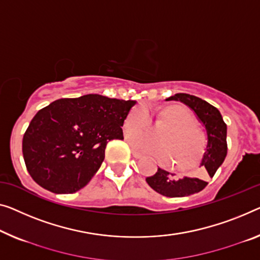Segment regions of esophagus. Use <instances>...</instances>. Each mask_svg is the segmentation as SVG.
Instances as JSON below:
<instances>
[{
	"mask_svg": "<svg viewBox=\"0 0 260 260\" xmlns=\"http://www.w3.org/2000/svg\"><path fill=\"white\" fill-rule=\"evenodd\" d=\"M132 155H133L135 158H141L142 157V154H140V153L137 152V150H134V149H132Z\"/></svg>",
	"mask_w": 260,
	"mask_h": 260,
	"instance_id": "esophagus-1",
	"label": "esophagus"
}]
</instances>
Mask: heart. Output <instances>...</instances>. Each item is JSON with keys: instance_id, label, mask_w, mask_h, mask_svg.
I'll return each mask as SVG.
<instances>
[{"instance_id": "1", "label": "heart", "mask_w": 260, "mask_h": 260, "mask_svg": "<svg viewBox=\"0 0 260 260\" xmlns=\"http://www.w3.org/2000/svg\"><path fill=\"white\" fill-rule=\"evenodd\" d=\"M161 117L170 126L160 135V143L148 140L143 134H129L131 146L139 152L149 154L161 164L174 162L175 167L189 169L202 157L205 149L204 133L195 126L192 115L183 107L170 106L161 112ZM150 114L146 106H138L126 119L127 131H143L149 125Z\"/></svg>"}]
</instances>
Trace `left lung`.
<instances>
[{"mask_svg":"<svg viewBox=\"0 0 260 260\" xmlns=\"http://www.w3.org/2000/svg\"><path fill=\"white\" fill-rule=\"evenodd\" d=\"M166 100H175L187 105L203 125L207 134V146L200 168L203 169L205 175L212 177L225 160L228 152L226 125L220 112L205 100L187 93H176ZM146 181L155 191L167 197L190 196L203 190L208 184L203 176L176 177L175 174L161 168H158L154 175L147 177Z\"/></svg>","mask_w":260,"mask_h":260,"instance_id":"obj_1","label":"left lung"}]
</instances>
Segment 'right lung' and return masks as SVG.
I'll list each match as a JSON object with an SVG mask.
<instances>
[{"label": "right lung", "mask_w": 260, "mask_h": 260, "mask_svg": "<svg viewBox=\"0 0 260 260\" xmlns=\"http://www.w3.org/2000/svg\"><path fill=\"white\" fill-rule=\"evenodd\" d=\"M135 104L86 94L58 99L42 108L22 142L30 176L55 193L80 190L102 166L107 142L123 139L121 127Z\"/></svg>", "instance_id": "add662e5"}]
</instances>
